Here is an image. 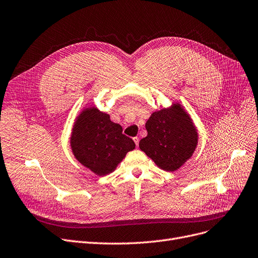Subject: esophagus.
Here are the masks:
<instances>
[{
	"instance_id": "34e87169",
	"label": "esophagus",
	"mask_w": 258,
	"mask_h": 258,
	"mask_svg": "<svg viewBox=\"0 0 258 258\" xmlns=\"http://www.w3.org/2000/svg\"><path fill=\"white\" fill-rule=\"evenodd\" d=\"M134 141H135L136 146L138 147V145H139V138H138V137H134Z\"/></svg>"
}]
</instances>
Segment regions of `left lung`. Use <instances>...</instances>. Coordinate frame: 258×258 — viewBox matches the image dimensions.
Instances as JSON below:
<instances>
[{"instance_id": "left-lung-1", "label": "left lung", "mask_w": 258, "mask_h": 258, "mask_svg": "<svg viewBox=\"0 0 258 258\" xmlns=\"http://www.w3.org/2000/svg\"><path fill=\"white\" fill-rule=\"evenodd\" d=\"M146 128L148 136L139 148L163 170L178 169L196 150L198 133L179 105L152 113Z\"/></svg>"}]
</instances>
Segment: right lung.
Masks as SVG:
<instances>
[{"label":"right lung","instance_id":"add662e5","mask_svg":"<svg viewBox=\"0 0 258 258\" xmlns=\"http://www.w3.org/2000/svg\"><path fill=\"white\" fill-rule=\"evenodd\" d=\"M73 154L82 165L98 175L110 173L135 149L132 138L122 134V127L110 121L107 113L87 108L76 121L71 136Z\"/></svg>","mask_w":258,"mask_h":258}]
</instances>
